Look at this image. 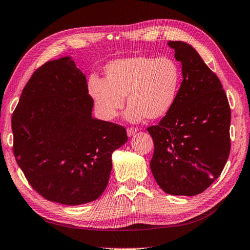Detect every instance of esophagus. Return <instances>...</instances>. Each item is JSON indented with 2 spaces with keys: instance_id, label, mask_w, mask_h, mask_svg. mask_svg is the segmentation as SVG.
Masks as SVG:
<instances>
[{
  "instance_id": "1",
  "label": "esophagus",
  "mask_w": 250,
  "mask_h": 250,
  "mask_svg": "<svg viewBox=\"0 0 250 250\" xmlns=\"http://www.w3.org/2000/svg\"><path fill=\"white\" fill-rule=\"evenodd\" d=\"M137 131H138V128H136V127H128V128H127V135H128L129 137H131V136L135 135Z\"/></svg>"
}]
</instances>
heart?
Returning a JSON list of instances; mask_svg holds the SVG:
<instances>
[{
	"label": "heart",
	"mask_w": 250,
	"mask_h": 250,
	"mask_svg": "<svg viewBox=\"0 0 250 250\" xmlns=\"http://www.w3.org/2000/svg\"><path fill=\"white\" fill-rule=\"evenodd\" d=\"M105 79L92 76L88 90L100 115L113 120L124 105L127 119L158 120L172 110L180 92L182 70L169 56L136 55L112 61L104 67Z\"/></svg>",
	"instance_id": "b5f03b06"
}]
</instances>
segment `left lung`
I'll list each match as a JSON object with an SVG mask.
<instances>
[{
	"label": "left lung",
	"instance_id": "1",
	"mask_svg": "<svg viewBox=\"0 0 250 250\" xmlns=\"http://www.w3.org/2000/svg\"><path fill=\"white\" fill-rule=\"evenodd\" d=\"M182 63L183 82L172 110L148 127L154 144L150 168L167 194L195 196L223 171L230 139V109L218 76L191 45L168 41Z\"/></svg>",
	"mask_w": 250,
	"mask_h": 250
}]
</instances>
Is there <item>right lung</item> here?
I'll list each match as a JSON object with an SVG mask.
<instances>
[{"label":"right lung","instance_id":"add662e5","mask_svg":"<svg viewBox=\"0 0 250 250\" xmlns=\"http://www.w3.org/2000/svg\"><path fill=\"white\" fill-rule=\"evenodd\" d=\"M86 76L69 56L32 74L12 116L14 155L43 198L67 206L98 199L125 127L92 117Z\"/></svg>","mask_w":250,"mask_h":250}]
</instances>
